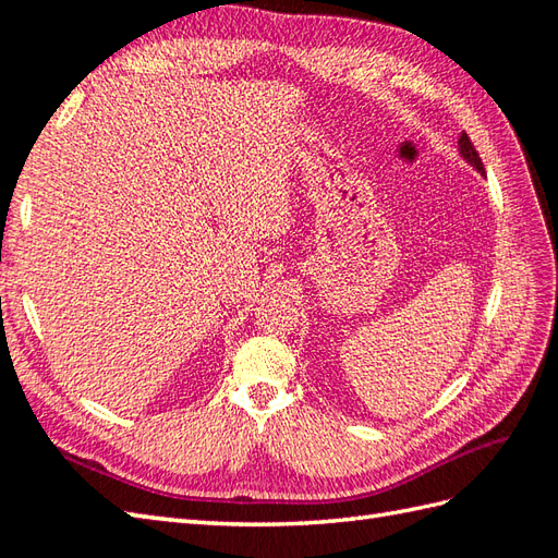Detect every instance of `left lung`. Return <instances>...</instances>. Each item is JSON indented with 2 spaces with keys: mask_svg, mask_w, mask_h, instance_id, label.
<instances>
[{
  "mask_svg": "<svg viewBox=\"0 0 558 558\" xmlns=\"http://www.w3.org/2000/svg\"><path fill=\"white\" fill-rule=\"evenodd\" d=\"M459 154L461 157L469 161L475 171H481V173H485V168H483V161H481V157H477V151H475V147H473V142H471V137L465 135V133H461V137H459Z\"/></svg>",
  "mask_w": 558,
  "mask_h": 558,
  "instance_id": "obj_1",
  "label": "left lung"
}]
</instances>
